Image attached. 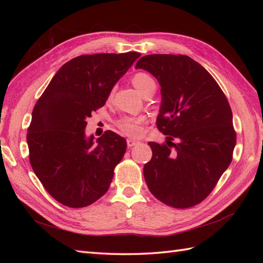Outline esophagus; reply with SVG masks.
Wrapping results in <instances>:
<instances>
[{
  "label": "esophagus",
  "mask_w": 263,
  "mask_h": 263,
  "mask_svg": "<svg viewBox=\"0 0 263 263\" xmlns=\"http://www.w3.org/2000/svg\"><path fill=\"white\" fill-rule=\"evenodd\" d=\"M126 143H127V147L128 148H132V147H135L136 144H138V141L137 140H133V139H127Z\"/></svg>",
  "instance_id": "34e87169"
}]
</instances>
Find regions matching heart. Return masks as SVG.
Wrapping results in <instances>:
<instances>
[{"mask_svg": "<svg viewBox=\"0 0 263 263\" xmlns=\"http://www.w3.org/2000/svg\"><path fill=\"white\" fill-rule=\"evenodd\" d=\"M132 83L142 96L150 90H156V81L147 72L140 71L133 74ZM113 92L114 89H110L108 93V99H110L111 96H113ZM144 122H146V120L141 116H123L116 122V126L123 135L136 138L141 136Z\"/></svg>", "mask_w": 263, "mask_h": 263, "instance_id": "obj_1", "label": "heart"}]
</instances>
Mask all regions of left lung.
<instances>
[{
  "instance_id": "left-lung-1",
  "label": "left lung",
  "mask_w": 263,
  "mask_h": 263,
  "mask_svg": "<svg viewBox=\"0 0 263 263\" xmlns=\"http://www.w3.org/2000/svg\"><path fill=\"white\" fill-rule=\"evenodd\" d=\"M136 69L160 83L156 124L167 136L164 143L148 142L153 157L143 175L149 191L173 208L199 204L233 159L236 132L230 103L209 72L186 55H146Z\"/></svg>"
}]
</instances>
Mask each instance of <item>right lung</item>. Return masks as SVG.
<instances>
[{
  "mask_svg": "<svg viewBox=\"0 0 263 263\" xmlns=\"http://www.w3.org/2000/svg\"><path fill=\"white\" fill-rule=\"evenodd\" d=\"M140 55L77 57L61 66L37 100L27 133L29 161L44 189L63 205H90L109 189L114 168L125 154V139L105 131L93 144L85 127Z\"/></svg>",
  "mask_w": 263,
  "mask_h": 263,
  "instance_id": "1",
  "label": "right lung"
}]
</instances>
